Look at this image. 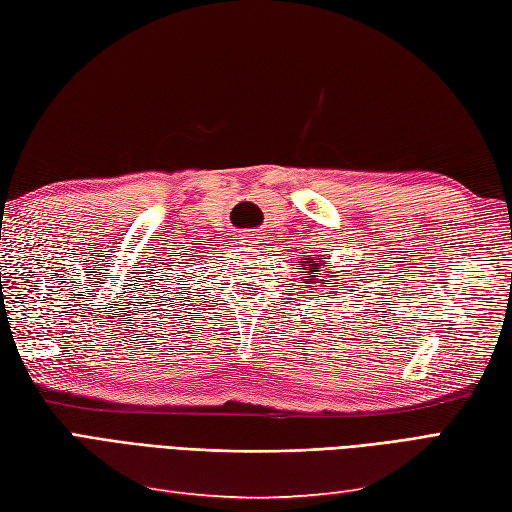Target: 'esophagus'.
<instances>
[{
  "mask_svg": "<svg viewBox=\"0 0 512 512\" xmlns=\"http://www.w3.org/2000/svg\"><path fill=\"white\" fill-rule=\"evenodd\" d=\"M239 239H241V243H243V245H254V243L258 241V236H254L252 232H241Z\"/></svg>",
  "mask_w": 512,
  "mask_h": 512,
  "instance_id": "34e87169",
  "label": "esophagus"
}]
</instances>
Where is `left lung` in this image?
Masks as SVG:
<instances>
[{
    "mask_svg": "<svg viewBox=\"0 0 512 512\" xmlns=\"http://www.w3.org/2000/svg\"><path fill=\"white\" fill-rule=\"evenodd\" d=\"M332 273L334 271H332L330 260L323 258L321 254L302 258V271H299V276H302V280H304V289H310V293H315L313 286H321L323 289V286H328V284H330L328 293L319 291L321 297H330L332 293L336 295L339 291H343V284L336 280Z\"/></svg>",
    "mask_w": 512,
    "mask_h": 512,
    "instance_id": "left-lung-1",
    "label": "left lung"
}]
</instances>
